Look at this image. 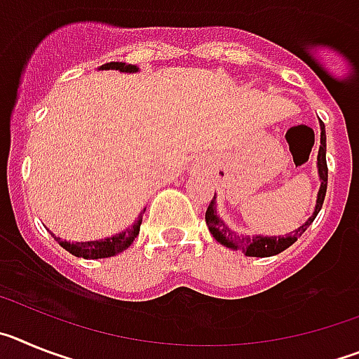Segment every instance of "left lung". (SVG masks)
Here are the masks:
<instances>
[{"instance_id": "left-lung-1", "label": "left lung", "mask_w": 359, "mask_h": 359, "mask_svg": "<svg viewBox=\"0 0 359 359\" xmlns=\"http://www.w3.org/2000/svg\"><path fill=\"white\" fill-rule=\"evenodd\" d=\"M325 126L320 122V149H318V158H316V167H318V177H320V189L318 196H316V205L315 210L311 214V217L307 219L306 223H302L297 230L290 231L286 236H246V233H237L236 230H231L223 219L219 217L217 207H215V196L210 201L207 208V226L210 230V233L214 236V239L217 243H221L223 246L230 250H241L244 252V255L248 257H271L277 255V253L284 252L286 248H290L291 244L302 236L304 231L311 226V223L315 221V217L318 215V212L322 210L323 199H325V190H327V161H325Z\"/></svg>"}]
</instances>
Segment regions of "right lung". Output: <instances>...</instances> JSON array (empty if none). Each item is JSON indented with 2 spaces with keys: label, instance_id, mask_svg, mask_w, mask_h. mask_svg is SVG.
Returning a JSON list of instances; mask_svg holds the SVG:
<instances>
[{
  "label": "right lung",
  "instance_id": "right-lung-1",
  "mask_svg": "<svg viewBox=\"0 0 359 359\" xmlns=\"http://www.w3.org/2000/svg\"><path fill=\"white\" fill-rule=\"evenodd\" d=\"M98 69H118V72L122 73L140 72L138 66L126 65V62H106V65H102ZM144 212L145 208L140 212L138 219H136L131 226L122 230L120 233H115V236L106 237V239L88 241V243H68V241H62L61 237H55V236H53V239L61 244L66 252H69L75 257H82V259H106V257H113L116 255V253H122L123 250H128L133 244V241L138 237Z\"/></svg>",
  "mask_w": 359,
  "mask_h": 359
}]
</instances>
